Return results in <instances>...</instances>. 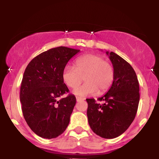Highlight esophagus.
<instances>
[{
  "instance_id": "1",
  "label": "esophagus",
  "mask_w": 159,
  "mask_h": 159,
  "mask_svg": "<svg viewBox=\"0 0 159 159\" xmlns=\"http://www.w3.org/2000/svg\"><path fill=\"white\" fill-rule=\"evenodd\" d=\"M76 99H77V102H80V101H84V99L82 98H80V97H77V98H76Z\"/></svg>"
}]
</instances>
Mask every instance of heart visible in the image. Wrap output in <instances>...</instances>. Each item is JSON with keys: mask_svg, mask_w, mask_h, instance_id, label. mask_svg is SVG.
<instances>
[{"mask_svg": "<svg viewBox=\"0 0 159 159\" xmlns=\"http://www.w3.org/2000/svg\"><path fill=\"white\" fill-rule=\"evenodd\" d=\"M113 65L98 54L88 53L77 58L75 68L66 66L62 72V79L69 88H75L82 82L85 83L74 90L80 97L103 94L109 90L114 80Z\"/></svg>", "mask_w": 159, "mask_h": 159, "instance_id": "1", "label": "heart"}]
</instances>
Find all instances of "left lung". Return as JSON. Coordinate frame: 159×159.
I'll use <instances>...</instances> for the list:
<instances>
[{
  "mask_svg": "<svg viewBox=\"0 0 159 159\" xmlns=\"http://www.w3.org/2000/svg\"><path fill=\"white\" fill-rule=\"evenodd\" d=\"M114 66V80L103 96L86 99L87 116L91 129L103 138L112 139L128 129L136 116L140 88L136 73L129 63L114 52H106Z\"/></svg>",
  "mask_w": 159,
  "mask_h": 159,
  "instance_id": "1",
  "label": "left lung"
}]
</instances>
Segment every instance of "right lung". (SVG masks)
<instances>
[{
  "mask_svg": "<svg viewBox=\"0 0 159 159\" xmlns=\"http://www.w3.org/2000/svg\"><path fill=\"white\" fill-rule=\"evenodd\" d=\"M80 50L60 46L39 54L27 65L20 89L23 116L32 131L43 138L52 139L68 127L76 98L69 94L58 100L69 89L62 72Z\"/></svg>",
  "mask_w": 159,
  "mask_h": 159,
  "instance_id": "add662e5",
  "label": "right lung"
}]
</instances>
